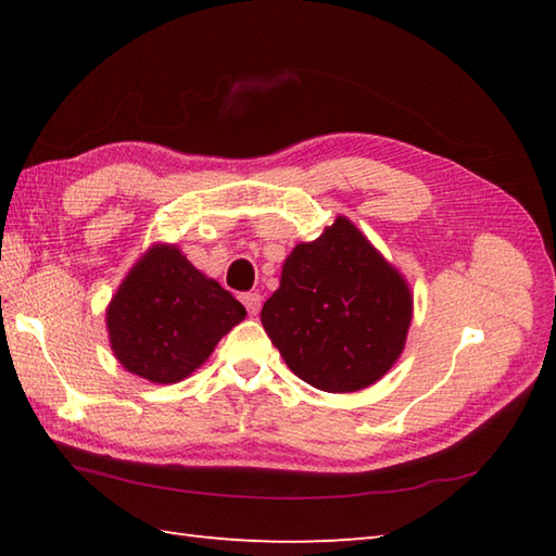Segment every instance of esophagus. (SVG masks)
I'll return each mask as SVG.
<instances>
[{"mask_svg": "<svg viewBox=\"0 0 556 556\" xmlns=\"http://www.w3.org/2000/svg\"><path fill=\"white\" fill-rule=\"evenodd\" d=\"M262 302H264V298L258 292H244L242 294V304L252 316H256L258 309H262Z\"/></svg>", "mask_w": 556, "mask_h": 556, "instance_id": "1", "label": "esophagus"}]
</instances>
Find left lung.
<instances>
[{"mask_svg": "<svg viewBox=\"0 0 556 556\" xmlns=\"http://www.w3.org/2000/svg\"><path fill=\"white\" fill-rule=\"evenodd\" d=\"M413 292L353 223L338 215L282 264L262 324L286 365L309 387L353 393L401 357Z\"/></svg>", "mask_w": 556, "mask_h": 556, "instance_id": "left-lung-1", "label": "left lung"}]
</instances>
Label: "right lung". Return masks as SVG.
I'll return each instance as SVG.
<instances>
[{
  "label": "right lung",
  "instance_id": "right-lung-1",
  "mask_svg": "<svg viewBox=\"0 0 556 556\" xmlns=\"http://www.w3.org/2000/svg\"><path fill=\"white\" fill-rule=\"evenodd\" d=\"M244 316L242 304L175 244H155L122 280L105 319L124 369L153 383H177Z\"/></svg>",
  "mask_w": 556,
  "mask_h": 556
}]
</instances>
